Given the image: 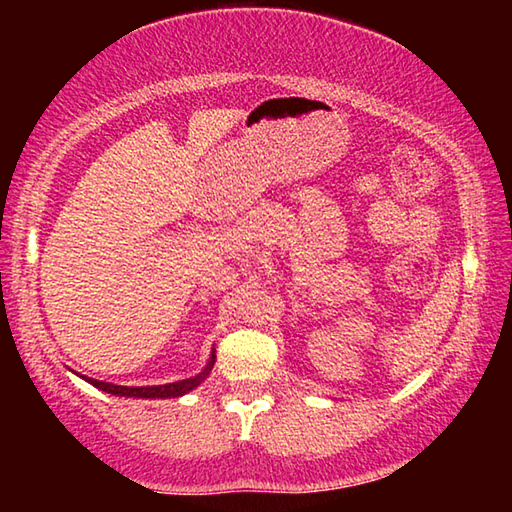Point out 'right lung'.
Wrapping results in <instances>:
<instances>
[{"label":"right lung","instance_id":"add662e5","mask_svg":"<svg viewBox=\"0 0 512 512\" xmlns=\"http://www.w3.org/2000/svg\"><path fill=\"white\" fill-rule=\"evenodd\" d=\"M214 366V354L210 363H207L205 370L201 375L196 377H189L183 381H173V384H164V386H115V384H108V381H99V379H88L92 386L101 388V391H106L110 395H124V397H144V400H155V397H180L196 388L201 381L210 375V370Z\"/></svg>","mask_w":512,"mask_h":512}]
</instances>
